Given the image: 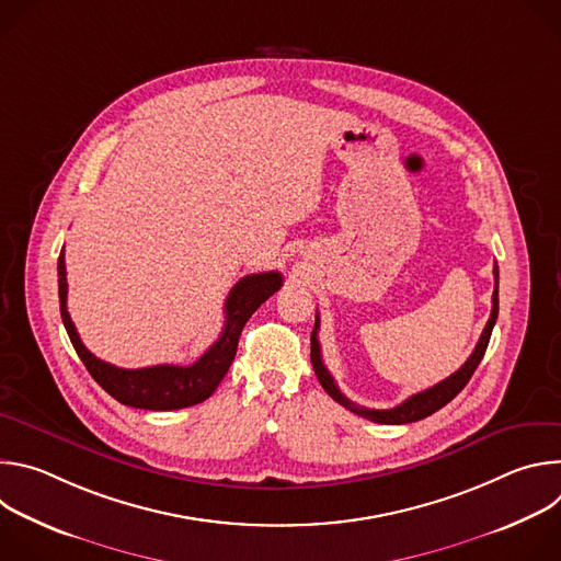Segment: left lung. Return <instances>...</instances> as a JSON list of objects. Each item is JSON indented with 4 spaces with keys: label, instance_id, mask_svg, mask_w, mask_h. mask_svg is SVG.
Listing matches in <instances>:
<instances>
[{
    "label": "left lung",
    "instance_id": "8db88e82",
    "mask_svg": "<svg viewBox=\"0 0 561 561\" xmlns=\"http://www.w3.org/2000/svg\"><path fill=\"white\" fill-rule=\"evenodd\" d=\"M493 275H495V290H493V310H491V319L486 322V329L482 333V337H479L472 355L466 359V364L455 370L450 377H446L444 381L435 383L433 388L428 390H422L413 397H409L407 402H402L394 409H388V411H373V409H362L357 404H353L348 397L342 394V390L337 388L333 375L329 373V368L324 366L322 362V351H319V342H317V329H319V314L314 317V329H312V335H310V362H312V368H314V375L319 379V383L324 386V390L335 399L337 404H342L344 409L353 411L355 415L359 417H366L370 422H377V424H411V422H417V420H424L428 415H433L435 411L444 409L450 399L468 383V379L472 377L474 368L479 366V362H482L486 348H489V342H491V333H493V327L497 322V312H500V299H497V279H500V271L497 266L493 268Z\"/></svg>",
    "mask_w": 561,
    "mask_h": 561
}]
</instances>
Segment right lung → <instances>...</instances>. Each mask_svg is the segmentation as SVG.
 Segmentation results:
<instances>
[{
  "label": "right lung",
  "mask_w": 561,
  "mask_h": 561,
  "mask_svg": "<svg viewBox=\"0 0 561 561\" xmlns=\"http://www.w3.org/2000/svg\"><path fill=\"white\" fill-rule=\"evenodd\" d=\"M57 282H59V310L70 344L75 346L79 359L84 362L93 379L111 394L119 404L144 409V411H178L186 407H195L204 399H208L224 375L228 373L237 342L242 335L244 324L249 317L282 286V275L277 271L247 275L239 279L226 297L224 312L226 322L219 340L191 366H171L159 364L148 368H117L100 357H95L77 335L75 324L70 322V314L66 308V262L64 249L57 260Z\"/></svg>",
  "instance_id": "right-lung-1"
}]
</instances>
